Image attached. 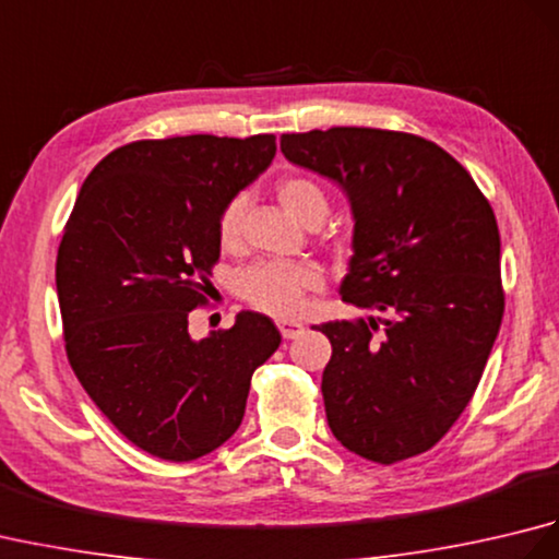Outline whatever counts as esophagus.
I'll return each mask as SVG.
<instances>
[{"label":"esophagus","instance_id":"34e87169","mask_svg":"<svg viewBox=\"0 0 559 559\" xmlns=\"http://www.w3.org/2000/svg\"><path fill=\"white\" fill-rule=\"evenodd\" d=\"M278 329H281L283 338H298L305 331V324L302 322H290V319H281Z\"/></svg>","mask_w":559,"mask_h":559}]
</instances>
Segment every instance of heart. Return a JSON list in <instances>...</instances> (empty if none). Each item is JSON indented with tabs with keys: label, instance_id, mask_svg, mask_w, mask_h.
I'll return each instance as SVG.
<instances>
[{
	"label": "heart",
	"instance_id": "heart-1",
	"mask_svg": "<svg viewBox=\"0 0 559 559\" xmlns=\"http://www.w3.org/2000/svg\"><path fill=\"white\" fill-rule=\"evenodd\" d=\"M276 197L288 216L305 225H310L312 221H324L329 213L324 189L310 180V177H286V180L278 182ZM240 201H233L221 213L218 237L225 247L233 245L237 235H240ZM319 283H322V273L314 266H288L278 264V261H259V264L240 273L237 293L259 312L273 317H295L302 312L305 295L319 288Z\"/></svg>",
	"mask_w": 559,
	"mask_h": 559
}]
</instances>
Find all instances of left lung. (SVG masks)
Here are the masks:
<instances>
[{
	"instance_id": "obj_1",
	"label": "left lung",
	"mask_w": 559,
	"mask_h": 559,
	"mask_svg": "<svg viewBox=\"0 0 559 559\" xmlns=\"http://www.w3.org/2000/svg\"><path fill=\"white\" fill-rule=\"evenodd\" d=\"M293 165L336 182L353 213L341 298L372 314L319 326L322 394L353 454H423L476 391L502 324L500 230L461 163L420 136L367 127L283 134Z\"/></svg>"
}]
</instances>
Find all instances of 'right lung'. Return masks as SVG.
Returning <instances> with one entry per match:
<instances>
[{"label": "right lung", "instance_id": "obj_1", "mask_svg": "<svg viewBox=\"0 0 559 559\" xmlns=\"http://www.w3.org/2000/svg\"><path fill=\"white\" fill-rule=\"evenodd\" d=\"M276 156V136L134 141L86 177L57 252L71 370L129 442L194 461L242 423L249 382L281 346L269 317L189 334L221 257L218 221Z\"/></svg>", "mask_w": 559, "mask_h": 559}]
</instances>
